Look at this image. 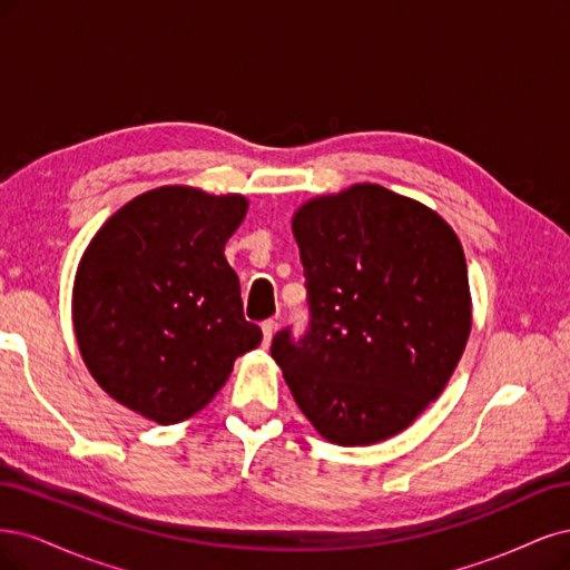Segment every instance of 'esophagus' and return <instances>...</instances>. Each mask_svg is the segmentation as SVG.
<instances>
[{
  "mask_svg": "<svg viewBox=\"0 0 570 570\" xmlns=\"http://www.w3.org/2000/svg\"><path fill=\"white\" fill-rule=\"evenodd\" d=\"M274 332H277V322H274V320L263 322V345L265 347H269V343L274 338Z\"/></svg>",
  "mask_w": 570,
  "mask_h": 570,
  "instance_id": "34e87169",
  "label": "esophagus"
}]
</instances>
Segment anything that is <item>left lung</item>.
<instances>
[{
  "mask_svg": "<svg viewBox=\"0 0 570 570\" xmlns=\"http://www.w3.org/2000/svg\"><path fill=\"white\" fill-rule=\"evenodd\" d=\"M312 322L272 341L293 400L328 443H383L445 391L471 334L464 248L433 208L362 181L291 217Z\"/></svg>",
  "mask_w": 570,
  "mask_h": 570,
  "instance_id": "8db88e82",
  "label": "left lung"
}]
</instances>
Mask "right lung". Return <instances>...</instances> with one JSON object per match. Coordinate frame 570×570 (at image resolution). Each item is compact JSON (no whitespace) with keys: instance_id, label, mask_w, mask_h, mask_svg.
<instances>
[{"instance_id":"1","label":"right lung","mask_w":570,"mask_h":570,"mask_svg":"<svg viewBox=\"0 0 570 570\" xmlns=\"http://www.w3.org/2000/svg\"><path fill=\"white\" fill-rule=\"evenodd\" d=\"M246 213L242 194L165 185L127 200L91 236L72 282V332L87 372L122 407L179 424L261 345L225 258Z\"/></svg>"}]
</instances>
